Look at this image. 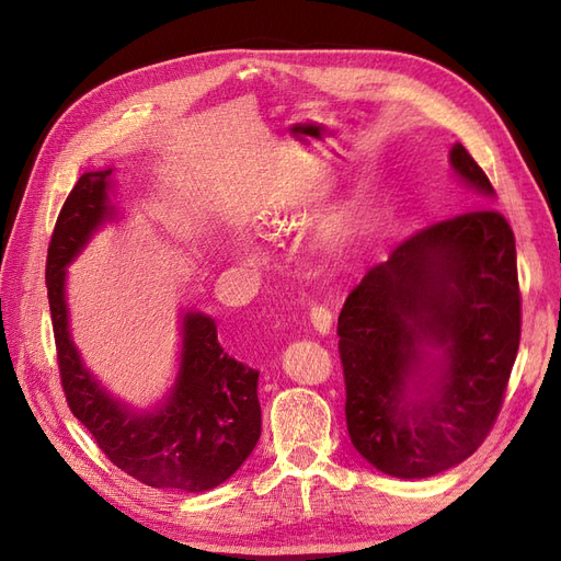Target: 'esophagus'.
Masks as SVG:
<instances>
[{"mask_svg": "<svg viewBox=\"0 0 561 561\" xmlns=\"http://www.w3.org/2000/svg\"><path fill=\"white\" fill-rule=\"evenodd\" d=\"M309 320L320 334H328L332 328V311L330 307H325V304H311Z\"/></svg>", "mask_w": 561, "mask_h": 561, "instance_id": "obj_1", "label": "esophagus"}]
</instances>
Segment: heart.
Segmentation results:
<instances>
[{
  "label": "heart",
  "mask_w": 561,
  "mask_h": 561,
  "mask_svg": "<svg viewBox=\"0 0 561 561\" xmlns=\"http://www.w3.org/2000/svg\"><path fill=\"white\" fill-rule=\"evenodd\" d=\"M243 248H245V250H252V243H248V241H245V243H243Z\"/></svg>",
  "instance_id": "obj_1"
}]
</instances>
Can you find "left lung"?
<instances>
[{
  "label": "left lung",
  "instance_id": "1",
  "mask_svg": "<svg viewBox=\"0 0 561 561\" xmlns=\"http://www.w3.org/2000/svg\"><path fill=\"white\" fill-rule=\"evenodd\" d=\"M449 157L466 184L494 196L463 145ZM336 334L348 435L371 466L421 480L466 461L494 428L519 348L507 219L474 208L412 233L348 293ZM426 347L446 353L431 385Z\"/></svg>",
  "mask_w": 561,
  "mask_h": 561
}]
</instances>
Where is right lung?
<instances>
[{"instance_id":"right-lung-1","label":"right lung","mask_w":561,"mask_h":561,"mask_svg":"<svg viewBox=\"0 0 561 561\" xmlns=\"http://www.w3.org/2000/svg\"><path fill=\"white\" fill-rule=\"evenodd\" d=\"M110 175L112 171H95L79 178L48 243L46 287L65 398L98 447L130 478L157 489L208 491L241 468L262 433L260 371L222 348L215 320L203 313L184 316L178 383L151 414L130 412L112 400L83 369L67 332L65 266L112 217Z\"/></svg>"}]
</instances>
